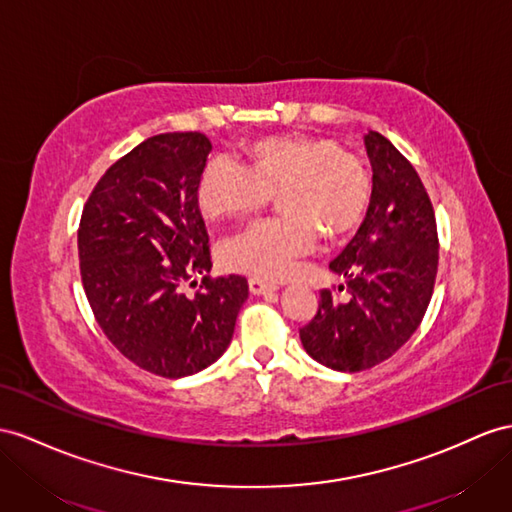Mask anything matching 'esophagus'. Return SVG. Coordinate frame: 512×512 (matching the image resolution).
Returning a JSON list of instances; mask_svg holds the SVG:
<instances>
[{
  "label": "esophagus",
  "mask_w": 512,
  "mask_h": 512,
  "mask_svg": "<svg viewBox=\"0 0 512 512\" xmlns=\"http://www.w3.org/2000/svg\"><path fill=\"white\" fill-rule=\"evenodd\" d=\"M277 283L272 281H266V279H257V277H251L248 279V290H251L253 294H266V292H272L277 290Z\"/></svg>",
  "instance_id": "esophagus-1"
}]
</instances>
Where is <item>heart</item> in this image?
Masks as SVG:
<instances>
[{
  "label": "heart",
  "instance_id": "obj_1",
  "mask_svg": "<svg viewBox=\"0 0 512 512\" xmlns=\"http://www.w3.org/2000/svg\"><path fill=\"white\" fill-rule=\"evenodd\" d=\"M277 196L283 216L259 220L220 246L222 266L279 281L318 244L355 231L370 207L372 173L359 153L331 138L268 136L251 144L248 166L216 155L199 179L201 212L246 218Z\"/></svg>",
  "mask_w": 512,
  "mask_h": 512
}]
</instances>
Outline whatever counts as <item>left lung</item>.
Listing matches in <instances>:
<instances>
[{
    "label": "left lung",
    "instance_id": "left-lung-1",
    "mask_svg": "<svg viewBox=\"0 0 512 512\" xmlns=\"http://www.w3.org/2000/svg\"><path fill=\"white\" fill-rule=\"evenodd\" d=\"M365 149L374 173L368 214L331 261L348 296L322 290L316 316L300 329L309 355L339 372L370 370L409 342L439 266L435 209L417 170L378 131L365 136Z\"/></svg>",
    "mask_w": 512,
    "mask_h": 512
}]
</instances>
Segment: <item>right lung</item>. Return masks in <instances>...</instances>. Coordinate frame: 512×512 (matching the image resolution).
I'll return each mask as SVG.
<instances>
[{
    "label": "right lung",
    "instance_id": "add662e5",
    "mask_svg": "<svg viewBox=\"0 0 512 512\" xmlns=\"http://www.w3.org/2000/svg\"><path fill=\"white\" fill-rule=\"evenodd\" d=\"M209 151L199 131L140 142L97 181L77 229L82 285L101 331L125 359L164 378L212 365L248 298L240 274H206L194 297L180 292L212 268L199 209Z\"/></svg>",
    "mask_w": 512,
    "mask_h": 512
}]
</instances>
